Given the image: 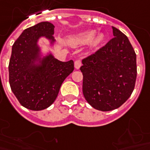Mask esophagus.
Returning a JSON list of instances; mask_svg holds the SVG:
<instances>
[{"instance_id":"obj_1","label":"esophagus","mask_w":150,"mask_h":150,"mask_svg":"<svg viewBox=\"0 0 150 150\" xmlns=\"http://www.w3.org/2000/svg\"><path fill=\"white\" fill-rule=\"evenodd\" d=\"M81 65H82V61L80 59H77L75 61V67L76 69H79Z\"/></svg>"}]
</instances>
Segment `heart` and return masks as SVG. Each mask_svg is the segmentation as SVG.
Returning a JSON list of instances; mask_svg holds the SVG:
<instances>
[{
    "mask_svg": "<svg viewBox=\"0 0 150 150\" xmlns=\"http://www.w3.org/2000/svg\"><path fill=\"white\" fill-rule=\"evenodd\" d=\"M95 34V31L91 30V31H87L85 33H81L79 35L73 36L70 39V42L71 44H85L89 43L91 41V40L94 37V35ZM103 40V35H98L94 40V44H98V43H100L101 41Z\"/></svg>",
    "mask_w": 150,
    "mask_h": 150,
    "instance_id": "b5f03b06",
    "label": "heart"
}]
</instances>
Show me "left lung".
Instances as JSON below:
<instances>
[{
	"instance_id": "1",
	"label": "left lung",
	"mask_w": 150,
	"mask_h": 150,
	"mask_svg": "<svg viewBox=\"0 0 150 150\" xmlns=\"http://www.w3.org/2000/svg\"><path fill=\"white\" fill-rule=\"evenodd\" d=\"M114 37L82 61L83 93L95 109L110 111L120 107L135 86L136 53L124 33L115 27Z\"/></svg>"
}]
</instances>
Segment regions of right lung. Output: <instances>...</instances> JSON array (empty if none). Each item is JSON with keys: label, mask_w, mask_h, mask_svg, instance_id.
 <instances>
[{"label": "right lung", "mask_w": 150, "mask_h": 150, "mask_svg": "<svg viewBox=\"0 0 150 150\" xmlns=\"http://www.w3.org/2000/svg\"><path fill=\"white\" fill-rule=\"evenodd\" d=\"M55 26L50 22H41L24 30L15 41L8 64L10 87L22 106L41 110L55 100L64 79L74 71L73 60L61 62L52 55L35 66L38 58L37 40L45 36L54 42Z\"/></svg>", "instance_id": "1"}]
</instances>
